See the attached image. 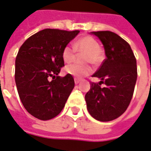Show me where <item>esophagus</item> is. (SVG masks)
Wrapping results in <instances>:
<instances>
[{
	"instance_id": "esophagus-1",
	"label": "esophagus",
	"mask_w": 151,
	"mask_h": 151,
	"mask_svg": "<svg viewBox=\"0 0 151 151\" xmlns=\"http://www.w3.org/2000/svg\"><path fill=\"white\" fill-rule=\"evenodd\" d=\"M74 81H75V84H77L81 82V79H79V78H75V79H74Z\"/></svg>"
}]
</instances>
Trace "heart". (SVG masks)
<instances>
[{
    "mask_svg": "<svg viewBox=\"0 0 151 151\" xmlns=\"http://www.w3.org/2000/svg\"><path fill=\"white\" fill-rule=\"evenodd\" d=\"M74 48L76 51L85 52L84 57V63H91L93 65L101 63L103 59V53L100 48L98 40L93 36H85L81 37L74 44ZM62 57L65 63H70L73 62L76 57V51L72 47L67 45L62 51ZM65 70L72 76L76 78H82L92 73L93 68L89 65H79L70 64L66 67Z\"/></svg>",
    "mask_w": 151,
    "mask_h": 151,
    "instance_id": "obj_1",
    "label": "heart"
}]
</instances>
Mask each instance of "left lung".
Masks as SVG:
<instances>
[{
    "label": "left lung",
    "mask_w": 151,
    "mask_h": 151,
    "mask_svg": "<svg viewBox=\"0 0 151 151\" xmlns=\"http://www.w3.org/2000/svg\"><path fill=\"white\" fill-rule=\"evenodd\" d=\"M104 46L106 59L93 77L101 79L91 82L85 95L88 113L101 122L111 121L127 110L134 92L137 70V60L129 44L110 31L92 32ZM101 83L106 86L101 88Z\"/></svg>",
    "instance_id": "1"
}]
</instances>
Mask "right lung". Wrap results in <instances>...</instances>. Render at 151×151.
I'll return each mask as SVG.
<instances>
[{
  "label": "right lung",
  "mask_w": 151,
  "mask_h": 151,
  "mask_svg": "<svg viewBox=\"0 0 151 151\" xmlns=\"http://www.w3.org/2000/svg\"><path fill=\"white\" fill-rule=\"evenodd\" d=\"M79 32L47 28L20 47L15 60L16 86L23 106L34 117L51 119L63 109L75 81L69 74L58 76L64 67L62 51Z\"/></svg>",
  "instance_id": "add662e5"
}]
</instances>
